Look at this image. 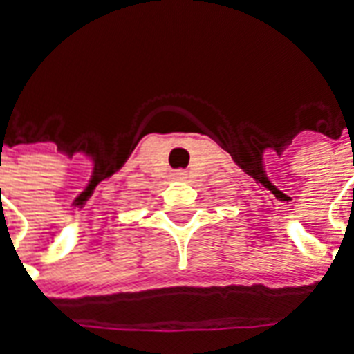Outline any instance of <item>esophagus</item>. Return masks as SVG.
<instances>
[{"mask_svg":"<svg viewBox=\"0 0 354 354\" xmlns=\"http://www.w3.org/2000/svg\"><path fill=\"white\" fill-rule=\"evenodd\" d=\"M172 176L176 178V180H183V178L187 176V174H185V171H182V169H180V171L172 172Z\"/></svg>","mask_w":354,"mask_h":354,"instance_id":"1","label":"esophagus"}]
</instances>
